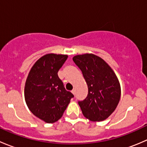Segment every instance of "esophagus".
<instances>
[{"label":"esophagus","instance_id":"obj_1","mask_svg":"<svg viewBox=\"0 0 147 147\" xmlns=\"http://www.w3.org/2000/svg\"><path fill=\"white\" fill-rule=\"evenodd\" d=\"M72 93L73 94H75V89H73V90H72Z\"/></svg>","mask_w":147,"mask_h":147}]
</instances>
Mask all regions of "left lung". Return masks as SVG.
Segmentation results:
<instances>
[{"instance_id":"1","label":"left lung","mask_w":147,"mask_h":147,"mask_svg":"<svg viewBox=\"0 0 147 147\" xmlns=\"http://www.w3.org/2000/svg\"><path fill=\"white\" fill-rule=\"evenodd\" d=\"M72 60L88 87L87 97L78 101L83 115L93 121L106 119L115 110L121 96L116 75L105 60L93 54L76 55Z\"/></svg>"}]
</instances>
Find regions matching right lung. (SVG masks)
I'll return each mask as SVG.
<instances>
[{"mask_svg":"<svg viewBox=\"0 0 147 147\" xmlns=\"http://www.w3.org/2000/svg\"><path fill=\"white\" fill-rule=\"evenodd\" d=\"M67 59L65 55L47 54L31 68L25 86V99L30 112L47 123L62 117L74 95L65 90L57 72Z\"/></svg>","mask_w":147,"mask_h":147,"instance_id":"right-lung-1","label":"right lung"}]
</instances>
